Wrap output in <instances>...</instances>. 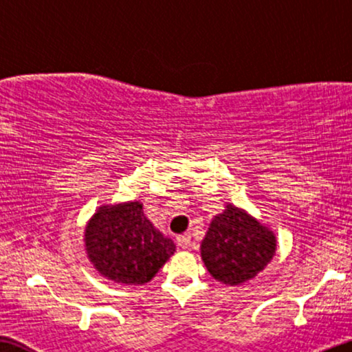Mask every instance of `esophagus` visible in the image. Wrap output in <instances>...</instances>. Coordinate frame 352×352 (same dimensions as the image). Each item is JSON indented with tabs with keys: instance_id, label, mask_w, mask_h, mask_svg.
Instances as JSON below:
<instances>
[{
	"instance_id": "34e87169",
	"label": "esophagus",
	"mask_w": 352,
	"mask_h": 352,
	"mask_svg": "<svg viewBox=\"0 0 352 352\" xmlns=\"http://www.w3.org/2000/svg\"><path fill=\"white\" fill-rule=\"evenodd\" d=\"M177 245L180 246V248H190V246H191V235L190 234L177 235Z\"/></svg>"
}]
</instances>
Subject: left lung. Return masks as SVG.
Segmentation results:
<instances>
[{
	"label": "left lung",
	"mask_w": 352,
	"mask_h": 352,
	"mask_svg": "<svg viewBox=\"0 0 352 352\" xmlns=\"http://www.w3.org/2000/svg\"><path fill=\"white\" fill-rule=\"evenodd\" d=\"M275 246L272 230L237 207L228 206L210 223L201 254L213 278L224 285H240L269 264Z\"/></svg>",
	"instance_id": "8db88e82"
}]
</instances>
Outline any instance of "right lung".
<instances>
[{
	"label": "right lung",
	"mask_w": 352,
	"mask_h": 352,
	"mask_svg": "<svg viewBox=\"0 0 352 352\" xmlns=\"http://www.w3.org/2000/svg\"><path fill=\"white\" fill-rule=\"evenodd\" d=\"M88 258L109 280L124 285L150 281L175 245L145 218L142 204L99 207L85 230Z\"/></svg>",
	"instance_id": "obj_1"
}]
</instances>
